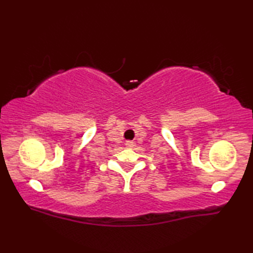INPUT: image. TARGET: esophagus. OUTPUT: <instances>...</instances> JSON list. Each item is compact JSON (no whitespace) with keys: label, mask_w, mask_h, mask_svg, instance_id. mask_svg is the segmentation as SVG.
<instances>
[{"label":"esophagus","mask_w":253,"mask_h":253,"mask_svg":"<svg viewBox=\"0 0 253 253\" xmlns=\"http://www.w3.org/2000/svg\"><path fill=\"white\" fill-rule=\"evenodd\" d=\"M125 146H126V148H132L133 146H135V143H133L132 141H126Z\"/></svg>","instance_id":"34e87169"}]
</instances>
